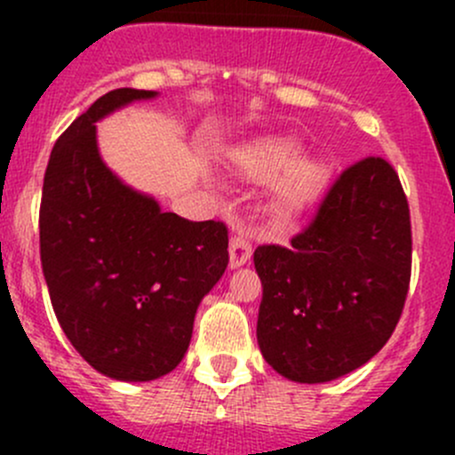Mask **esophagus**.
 Here are the masks:
<instances>
[{"instance_id": "1", "label": "esophagus", "mask_w": 455, "mask_h": 455, "mask_svg": "<svg viewBox=\"0 0 455 455\" xmlns=\"http://www.w3.org/2000/svg\"><path fill=\"white\" fill-rule=\"evenodd\" d=\"M228 255H231V268H240L253 255V242L246 233L237 231L235 235L231 237V246H228Z\"/></svg>"}]
</instances>
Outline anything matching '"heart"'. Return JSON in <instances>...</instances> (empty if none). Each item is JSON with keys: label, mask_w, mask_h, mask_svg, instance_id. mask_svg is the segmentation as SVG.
<instances>
[{"label": "heart", "mask_w": 455, "mask_h": 455, "mask_svg": "<svg viewBox=\"0 0 455 455\" xmlns=\"http://www.w3.org/2000/svg\"><path fill=\"white\" fill-rule=\"evenodd\" d=\"M235 163L255 180H273V209L279 218H295L319 198L325 187V167L301 158V145L288 136H266L240 147Z\"/></svg>", "instance_id": "b5f03b06"}]
</instances>
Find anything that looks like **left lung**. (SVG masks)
I'll use <instances>...</instances> for the list:
<instances>
[{
	"mask_svg": "<svg viewBox=\"0 0 455 455\" xmlns=\"http://www.w3.org/2000/svg\"><path fill=\"white\" fill-rule=\"evenodd\" d=\"M257 343L275 371L325 383L368 363L401 319L411 277L410 204L387 160L350 164L291 246H257Z\"/></svg>",
	"mask_w": 455,
	"mask_h": 455,
	"instance_id": "obj_1",
	"label": "left lung"
}]
</instances>
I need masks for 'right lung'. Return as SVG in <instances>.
Segmentation results:
<instances>
[{"instance_id":"1","label":"right lung","mask_w":455,"mask_h":455,"mask_svg":"<svg viewBox=\"0 0 455 455\" xmlns=\"http://www.w3.org/2000/svg\"><path fill=\"white\" fill-rule=\"evenodd\" d=\"M156 92L96 99L54 142L39 209L41 268L75 350L116 380H154L185 356L202 297L228 264L224 222H189L123 185L96 145V121Z\"/></svg>"}]
</instances>
